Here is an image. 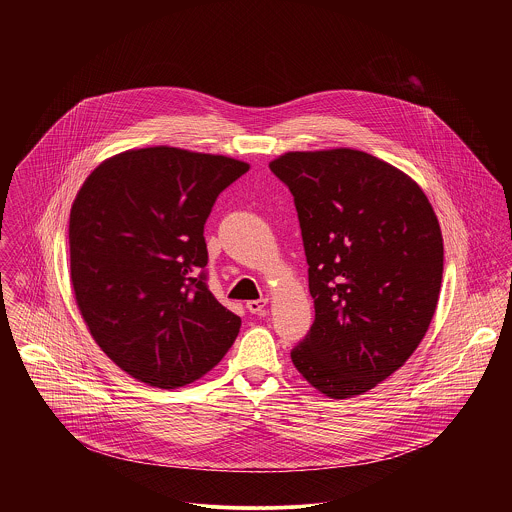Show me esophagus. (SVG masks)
<instances>
[{"mask_svg":"<svg viewBox=\"0 0 512 512\" xmlns=\"http://www.w3.org/2000/svg\"><path fill=\"white\" fill-rule=\"evenodd\" d=\"M266 303H268V299H252V301H248L246 303V309L250 311V313H260V311H264V307H266Z\"/></svg>","mask_w":512,"mask_h":512,"instance_id":"34e87169","label":"esophagus"}]
</instances>
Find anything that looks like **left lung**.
Instances as JSON below:
<instances>
[{"label": "left lung", "instance_id": "obj_1", "mask_svg": "<svg viewBox=\"0 0 512 512\" xmlns=\"http://www.w3.org/2000/svg\"><path fill=\"white\" fill-rule=\"evenodd\" d=\"M293 195L315 321L292 351L321 394H365L404 365L438 305L443 238L420 185L359 149L288 151L270 163Z\"/></svg>", "mask_w": 512, "mask_h": 512}]
</instances>
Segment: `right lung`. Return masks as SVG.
Returning a JSON list of instances; mask_svg holds the SVG:
<instances>
[{"label":"right lung","mask_w":512,"mask_h":512,"mask_svg":"<svg viewBox=\"0 0 512 512\" xmlns=\"http://www.w3.org/2000/svg\"><path fill=\"white\" fill-rule=\"evenodd\" d=\"M248 163L155 146L102 161L76 193L71 284L98 347L155 388L205 376L232 347L240 317L207 288L205 222Z\"/></svg>","instance_id":"add662e5"}]
</instances>
